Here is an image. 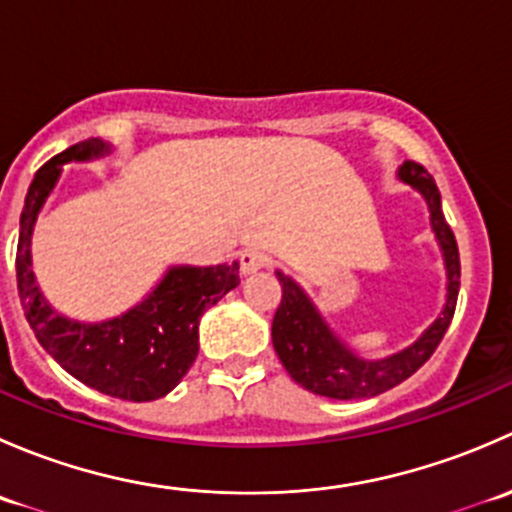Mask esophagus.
I'll use <instances>...</instances> for the list:
<instances>
[{
  "instance_id": "34e87169",
  "label": "esophagus",
  "mask_w": 512,
  "mask_h": 512,
  "mask_svg": "<svg viewBox=\"0 0 512 512\" xmlns=\"http://www.w3.org/2000/svg\"><path fill=\"white\" fill-rule=\"evenodd\" d=\"M270 265V257L260 250H245L240 255V272L242 275H255V272L265 270Z\"/></svg>"
}]
</instances>
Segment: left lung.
Wrapping results in <instances>:
<instances>
[{"label": "left lung", "instance_id": "8db88e82", "mask_svg": "<svg viewBox=\"0 0 512 512\" xmlns=\"http://www.w3.org/2000/svg\"><path fill=\"white\" fill-rule=\"evenodd\" d=\"M399 178L423 195L431 213V227L441 245L443 262H446V307L441 317L421 334V339L406 347L404 352L376 361L361 359L327 327L304 289L277 272V280L282 285V302L272 319V344L289 376L317 396L339 401L371 399L399 386L431 359L456 312L461 257H458L453 230L443 218L441 193L428 170L414 160H406L401 165Z\"/></svg>", "mask_w": 512, "mask_h": 512}]
</instances>
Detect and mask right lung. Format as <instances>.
<instances>
[{
    "instance_id": "add662e5",
    "label": "right lung",
    "mask_w": 512,
    "mask_h": 512,
    "mask_svg": "<svg viewBox=\"0 0 512 512\" xmlns=\"http://www.w3.org/2000/svg\"><path fill=\"white\" fill-rule=\"evenodd\" d=\"M111 151L101 138L66 148L36 170L19 220L17 287L24 317L36 339L61 369L101 394L123 401H156L173 391L198 356V324L208 307L240 285V267H170L158 287L108 322H74L49 307L32 272L36 215L71 160H91Z\"/></svg>"
}]
</instances>
